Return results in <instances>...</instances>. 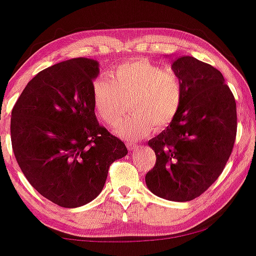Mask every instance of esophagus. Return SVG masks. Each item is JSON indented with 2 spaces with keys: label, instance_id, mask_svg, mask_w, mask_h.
<instances>
[{
  "label": "esophagus",
  "instance_id": "1",
  "mask_svg": "<svg viewBox=\"0 0 256 256\" xmlns=\"http://www.w3.org/2000/svg\"><path fill=\"white\" fill-rule=\"evenodd\" d=\"M126 146H128V149L130 150V152H134V150H136L138 148L137 144L132 143V142H126Z\"/></svg>",
  "mask_w": 256,
  "mask_h": 256
}]
</instances>
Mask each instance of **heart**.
<instances>
[{
  "mask_svg": "<svg viewBox=\"0 0 256 256\" xmlns=\"http://www.w3.org/2000/svg\"><path fill=\"white\" fill-rule=\"evenodd\" d=\"M182 95L176 74L144 58L120 64L112 78L101 76L93 86L95 110L106 124L116 125L130 102L132 114L116 128V134L128 140L167 128L180 110Z\"/></svg>",
  "mask_w": 256,
  "mask_h": 256,
  "instance_id": "heart-1",
  "label": "heart"
}]
</instances>
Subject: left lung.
Returning <instances> with one entry per match:
<instances>
[{
    "instance_id": "left-lung-1",
    "label": "left lung",
    "mask_w": 256,
    "mask_h": 256,
    "mask_svg": "<svg viewBox=\"0 0 256 256\" xmlns=\"http://www.w3.org/2000/svg\"><path fill=\"white\" fill-rule=\"evenodd\" d=\"M172 69L182 82V102L166 130L148 142L156 163L146 184L160 198L190 202L217 180L232 155L236 102L222 72L210 64L184 56Z\"/></svg>"
}]
</instances>
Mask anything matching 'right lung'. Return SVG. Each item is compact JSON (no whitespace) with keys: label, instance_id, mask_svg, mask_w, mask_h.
Returning a JSON list of instances; mask_svg holds the SVG:
<instances>
[{"label":"right lung","instance_id":"1","mask_svg":"<svg viewBox=\"0 0 256 256\" xmlns=\"http://www.w3.org/2000/svg\"><path fill=\"white\" fill-rule=\"evenodd\" d=\"M98 74V62L89 58L46 68L27 83L12 110L19 167L40 194L62 208L96 198L110 166L128 154L95 116L93 82Z\"/></svg>","mask_w":256,"mask_h":256}]
</instances>
